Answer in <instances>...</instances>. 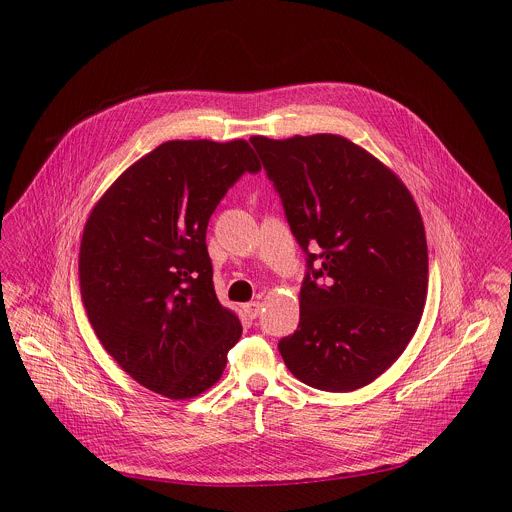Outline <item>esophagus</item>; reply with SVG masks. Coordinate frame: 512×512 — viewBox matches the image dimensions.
<instances>
[{
    "mask_svg": "<svg viewBox=\"0 0 512 512\" xmlns=\"http://www.w3.org/2000/svg\"><path fill=\"white\" fill-rule=\"evenodd\" d=\"M243 310H245L247 318L255 320V318L261 314V304H259V302H249V304H245V306H243Z\"/></svg>",
    "mask_w": 512,
    "mask_h": 512,
    "instance_id": "esophagus-1",
    "label": "esophagus"
}]
</instances>
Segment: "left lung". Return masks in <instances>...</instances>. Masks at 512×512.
I'll return each mask as SVG.
<instances>
[{
    "instance_id": "obj_1",
    "label": "left lung",
    "mask_w": 512,
    "mask_h": 512,
    "mask_svg": "<svg viewBox=\"0 0 512 512\" xmlns=\"http://www.w3.org/2000/svg\"><path fill=\"white\" fill-rule=\"evenodd\" d=\"M249 141L308 255L298 330L277 344L285 367L330 393L373 383L413 338L427 296L425 229L411 192L342 135Z\"/></svg>"
}]
</instances>
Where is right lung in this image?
<instances>
[{"mask_svg": "<svg viewBox=\"0 0 512 512\" xmlns=\"http://www.w3.org/2000/svg\"><path fill=\"white\" fill-rule=\"evenodd\" d=\"M259 170L245 139H174L91 210L81 298L103 348L145 389L192 399L221 379L243 328L214 294L206 227L227 190Z\"/></svg>", "mask_w": 512, "mask_h": 512, "instance_id": "obj_1", "label": "right lung"}]
</instances>
